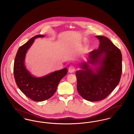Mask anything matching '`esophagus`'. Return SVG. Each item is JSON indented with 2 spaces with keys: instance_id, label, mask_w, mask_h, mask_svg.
I'll use <instances>...</instances> for the list:
<instances>
[{
  "instance_id": "esophagus-1",
  "label": "esophagus",
  "mask_w": 134,
  "mask_h": 134,
  "mask_svg": "<svg viewBox=\"0 0 134 134\" xmlns=\"http://www.w3.org/2000/svg\"><path fill=\"white\" fill-rule=\"evenodd\" d=\"M75 67H74L73 66L71 65L70 66H69V68H68L69 72H70V73H73V72L75 71Z\"/></svg>"
}]
</instances>
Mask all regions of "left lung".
I'll return each instance as SVG.
<instances>
[{
  "mask_svg": "<svg viewBox=\"0 0 134 134\" xmlns=\"http://www.w3.org/2000/svg\"><path fill=\"white\" fill-rule=\"evenodd\" d=\"M99 48L90 52L88 62L100 65L96 72L88 63H81L82 69L75 73L79 94L89 101L105 99L119 82L122 73V55L120 49L107 37L96 36Z\"/></svg>",
  "mask_w": 134,
  "mask_h": 134,
  "instance_id": "obj_1",
  "label": "left lung"
}]
</instances>
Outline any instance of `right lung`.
Listing matches in <instances>:
<instances>
[{
  "label": "right lung",
  "mask_w": 134,
  "mask_h": 134,
  "mask_svg": "<svg viewBox=\"0 0 134 134\" xmlns=\"http://www.w3.org/2000/svg\"><path fill=\"white\" fill-rule=\"evenodd\" d=\"M44 36L43 35H35L19 47L14 65V74L16 85L25 95L32 100L37 102L47 100L54 94L59 82L68 71L67 68H64L37 78L33 76L26 69L24 60L27 50L35 38Z\"/></svg>",
  "instance_id": "add662e5"
}]
</instances>
